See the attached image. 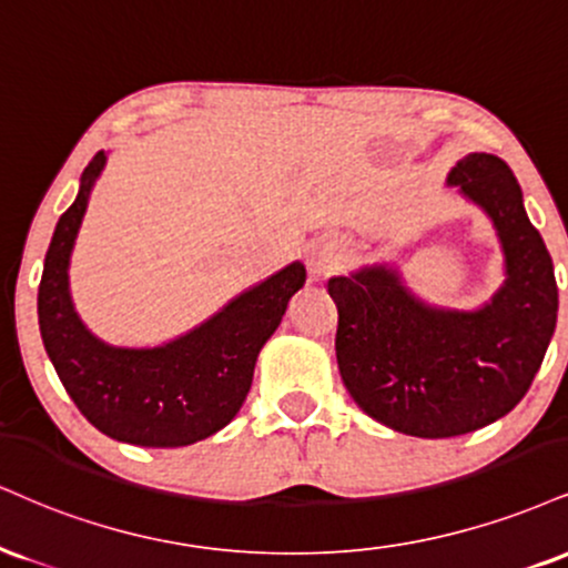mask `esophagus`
Here are the masks:
<instances>
[{
  "label": "esophagus",
  "mask_w": 568,
  "mask_h": 568,
  "mask_svg": "<svg viewBox=\"0 0 568 568\" xmlns=\"http://www.w3.org/2000/svg\"><path fill=\"white\" fill-rule=\"evenodd\" d=\"M338 245L336 241H314L310 245V270L314 277L331 275L338 264Z\"/></svg>",
  "instance_id": "esophagus-1"
}]
</instances>
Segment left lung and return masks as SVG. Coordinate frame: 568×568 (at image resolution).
Listing matches in <instances>:
<instances>
[{
  "instance_id": "1",
  "label": "left lung",
  "mask_w": 568,
  "mask_h": 568,
  "mask_svg": "<svg viewBox=\"0 0 568 568\" xmlns=\"http://www.w3.org/2000/svg\"><path fill=\"white\" fill-rule=\"evenodd\" d=\"M447 184L497 230L505 283L487 304L463 312L423 302L388 264L327 280L346 392L373 420L420 439L460 436L508 415L529 392L558 317L552 258L508 163L470 153Z\"/></svg>"
}]
</instances>
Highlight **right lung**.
Instances as JSON below:
<instances>
[{"label":"right lung","instance_id":"add662e5","mask_svg":"<svg viewBox=\"0 0 568 568\" xmlns=\"http://www.w3.org/2000/svg\"><path fill=\"white\" fill-rule=\"evenodd\" d=\"M105 161V150L89 161L77 201L58 219L39 283V331L68 396L98 432L136 447H187L222 432L243 407L258 352L306 270L291 262L161 346L105 344L81 323L68 285L73 243Z\"/></svg>","mask_w":568,"mask_h":568}]
</instances>
